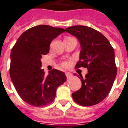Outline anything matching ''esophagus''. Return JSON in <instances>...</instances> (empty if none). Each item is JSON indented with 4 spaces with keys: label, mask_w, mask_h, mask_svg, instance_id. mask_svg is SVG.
Wrapping results in <instances>:
<instances>
[{
    "label": "esophagus",
    "mask_w": 128,
    "mask_h": 128,
    "mask_svg": "<svg viewBox=\"0 0 128 128\" xmlns=\"http://www.w3.org/2000/svg\"><path fill=\"white\" fill-rule=\"evenodd\" d=\"M65 76H66V77H67V78L68 79L71 78L72 77V74L71 73H70V72H66V73H65Z\"/></svg>",
    "instance_id": "esophagus-1"
}]
</instances>
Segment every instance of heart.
I'll use <instances>...</instances> for the list:
<instances>
[{
    "label": "heart",
    "instance_id": "1",
    "mask_svg": "<svg viewBox=\"0 0 128 128\" xmlns=\"http://www.w3.org/2000/svg\"><path fill=\"white\" fill-rule=\"evenodd\" d=\"M70 61H68V60H63V61H62L61 63H60V65L62 66V67H63V68H68L69 66H70Z\"/></svg>",
    "mask_w": 128,
    "mask_h": 128
}]
</instances>
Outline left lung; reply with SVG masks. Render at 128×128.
Wrapping results in <instances>:
<instances>
[{"label": "left lung", "instance_id": "1", "mask_svg": "<svg viewBox=\"0 0 128 128\" xmlns=\"http://www.w3.org/2000/svg\"><path fill=\"white\" fill-rule=\"evenodd\" d=\"M65 31L78 38L81 44L80 60L75 68H85L88 74L82 75V86L72 94L74 101L82 106L99 103L108 94L117 74L115 52L107 38L90 27L75 26Z\"/></svg>", "mask_w": 128, "mask_h": 128}]
</instances>
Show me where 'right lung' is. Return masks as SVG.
<instances>
[{"instance_id":"1","label":"right lung","mask_w":128,"mask_h":128,"mask_svg":"<svg viewBox=\"0 0 128 128\" xmlns=\"http://www.w3.org/2000/svg\"><path fill=\"white\" fill-rule=\"evenodd\" d=\"M64 32L46 25L33 27L20 36L11 49L10 78L20 96L32 106L50 104L56 88L66 81L63 72L53 69L46 76L40 69L42 55L49 52L52 41Z\"/></svg>"}]
</instances>
